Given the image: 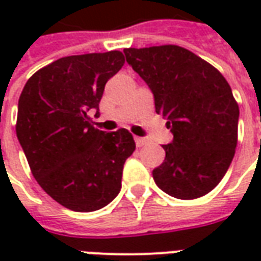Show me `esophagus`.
Instances as JSON below:
<instances>
[{"label":"esophagus","instance_id":"esophagus-1","mask_svg":"<svg viewBox=\"0 0 261 261\" xmlns=\"http://www.w3.org/2000/svg\"><path fill=\"white\" fill-rule=\"evenodd\" d=\"M136 144L137 147H144L147 144V140L145 138H141V137H136Z\"/></svg>","mask_w":261,"mask_h":261}]
</instances>
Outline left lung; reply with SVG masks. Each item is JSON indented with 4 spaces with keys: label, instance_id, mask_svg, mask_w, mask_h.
Listing matches in <instances>:
<instances>
[{
    "label": "left lung",
    "instance_id": "left-lung-1",
    "mask_svg": "<svg viewBox=\"0 0 261 261\" xmlns=\"http://www.w3.org/2000/svg\"><path fill=\"white\" fill-rule=\"evenodd\" d=\"M124 56L173 134L162 145L165 161L152 170L156 186L180 200L205 196L222 180L238 144L239 106L229 84L207 61L173 44L124 48Z\"/></svg>",
    "mask_w": 261,
    "mask_h": 261
}]
</instances>
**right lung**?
Masks as SVG:
<instances>
[{
  "label": "right lung",
  "mask_w": 261,
  "mask_h": 261,
  "mask_svg": "<svg viewBox=\"0 0 261 261\" xmlns=\"http://www.w3.org/2000/svg\"><path fill=\"white\" fill-rule=\"evenodd\" d=\"M124 64L120 51L68 56L26 82L16 137L37 183L63 207L91 213L117 196L125 159L136 149L128 131L91 124L105 85Z\"/></svg>",
  "instance_id": "right-lung-1"
}]
</instances>
